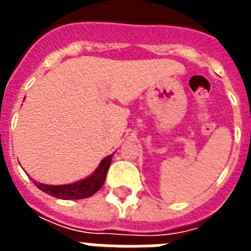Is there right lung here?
<instances>
[{
	"mask_svg": "<svg viewBox=\"0 0 251 251\" xmlns=\"http://www.w3.org/2000/svg\"><path fill=\"white\" fill-rule=\"evenodd\" d=\"M112 156L113 153L106 156L105 159H102L101 163L96 168V171L91 176H88L87 178L78 181V182L69 183V185H44V183L36 182L33 181V183L36 185L41 191H44L47 194L56 197L60 199H83L88 198L91 195H94L96 191L102 186V183L105 182L106 173L109 169L110 161H112Z\"/></svg>",
	"mask_w": 251,
	"mask_h": 251,
	"instance_id": "1",
	"label": "right lung"
}]
</instances>
